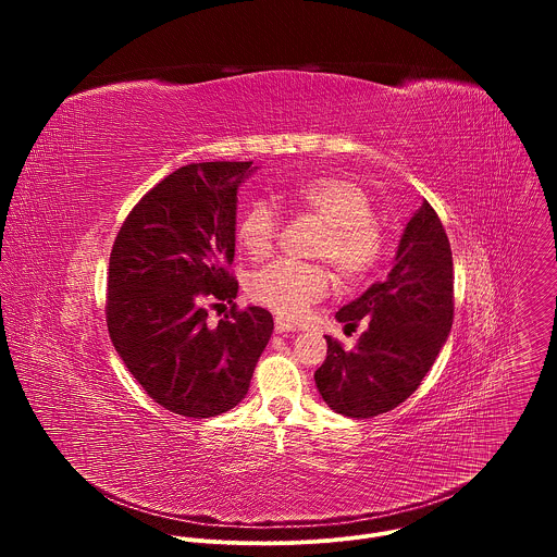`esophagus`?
<instances>
[{"label": "esophagus", "mask_w": 557, "mask_h": 557, "mask_svg": "<svg viewBox=\"0 0 557 557\" xmlns=\"http://www.w3.org/2000/svg\"><path fill=\"white\" fill-rule=\"evenodd\" d=\"M293 331H295L293 324H288L286 320H282V317H277V320H275V333L277 335H286V333H293Z\"/></svg>", "instance_id": "obj_1"}]
</instances>
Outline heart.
<instances>
[{
    "label": "heart",
    "instance_id": "obj_1",
    "mask_svg": "<svg viewBox=\"0 0 557 557\" xmlns=\"http://www.w3.org/2000/svg\"><path fill=\"white\" fill-rule=\"evenodd\" d=\"M286 198L326 222L314 256L331 260L344 280H361L376 267L385 243L374 220L372 200L361 185L320 176L290 187ZM277 235L280 213L269 200H256L237 224V243L256 260L275 249ZM331 282L333 275L322 264L277 260L253 273L249 293L282 320L295 322L314 301L329 295Z\"/></svg>",
    "mask_w": 557,
    "mask_h": 557
}]
</instances>
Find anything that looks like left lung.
Instances as JSON below:
<instances>
[{"label": "left lung", "mask_w": 557, "mask_h": 557, "mask_svg": "<svg viewBox=\"0 0 557 557\" xmlns=\"http://www.w3.org/2000/svg\"><path fill=\"white\" fill-rule=\"evenodd\" d=\"M335 317L348 329L366 317L368 329L352 350L326 337V361L314 372L326 406L370 419L404 404L436 361L454 320L451 249L428 202L406 224L387 277Z\"/></svg>", "instance_id": "1"}]
</instances>
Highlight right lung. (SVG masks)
Masks as SVG:
<instances>
[{
  "label": "right lung",
  "instance_id": "obj_1",
  "mask_svg": "<svg viewBox=\"0 0 557 557\" xmlns=\"http://www.w3.org/2000/svg\"><path fill=\"white\" fill-rule=\"evenodd\" d=\"M253 163H191L158 183L123 222L110 256L108 331L151 399L209 419L240 404L273 335L260 306L207 324L205 299L233 301L237 189Z\"/></svg>",
  "mask_w": 557,
  "mask_h": 557
}]
</instances>
